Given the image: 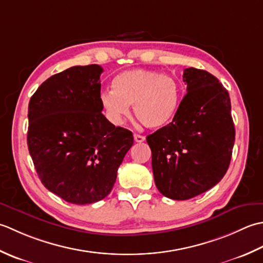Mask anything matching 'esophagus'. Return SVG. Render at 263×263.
Returning <instances> with one entry per match:
<instances>
[{
    "label": "esophagus",
    "mask_w": 263,
    "mask_h": 263,
    "mask_svg": "<svg viewBox=\"0 0 263 263\" xmlns=\"http://www.w3.org/2000/svg\"><path fill=\"white\" fill-rule=\"evenodd\" d=\"M134 139H135V142H137V143H142L145 141V136L138 135V134H134Z\"/></svg>",
    "instance_id": "esophagus-1"
}]
</instances>
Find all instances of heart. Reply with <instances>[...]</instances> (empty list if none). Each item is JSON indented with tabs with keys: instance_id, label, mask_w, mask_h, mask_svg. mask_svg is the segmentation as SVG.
Segmentation results:
<instances>
[{
	"instance_id": "1",
	"label": "heart",
	"mask_w": 263,
	"mask_h": 263,
	"mask_svg": "<svg viewBox=\"0 0 263 263\" xmlns=\"http://www.w3.org/2000/svg\"><path fill=\"white\" fill-rule=\"evenodd\" d=\"M112 88L103 90L100 100L106 116L116 125L124 122L133 104L134 115L143 126L159 129L175 119L180 104V84L160 71H122L112 79Z\"/></svg>"
}]
</instances>
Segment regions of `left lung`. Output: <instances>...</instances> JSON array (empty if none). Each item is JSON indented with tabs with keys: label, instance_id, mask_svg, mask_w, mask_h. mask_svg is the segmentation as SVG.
<instances>
[{
	"label": "left lung",
	"instance_id": "obj_1",
	"mask_svg": "<svg viewBox=\"0 0 263 263\" xmlns=\"http://www.w3.org/2000/svg\"><path fill=\"white\" fill-rule=\"evenodd\" d=\"M187 94L175 119L146 137L154 181L162 195L189 200L227 173L235 142L228 90L205 70L187 68Z\"/></svg>",
	"mask_w": 263,
	"mask_h": 263
}]
</instances>
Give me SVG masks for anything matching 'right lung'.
<instances>
[{
    "mask_svg": "<svg viewBox=\"0 0 263 263\" xmlns=\"http://www.w3.org/2000/svg\"><path fill=\"white\" fill-rule=\"evenodd\" d=\"M99 64L53 74L28 105L27 144L42 184L72 204L109 195L134 143L132 132L102 114Z\"/></svg>",
    "mask_w": 263,
    "mask_h": 263,
    "instance_id": "1",
    "label": "right lung"
}]
</instances>
